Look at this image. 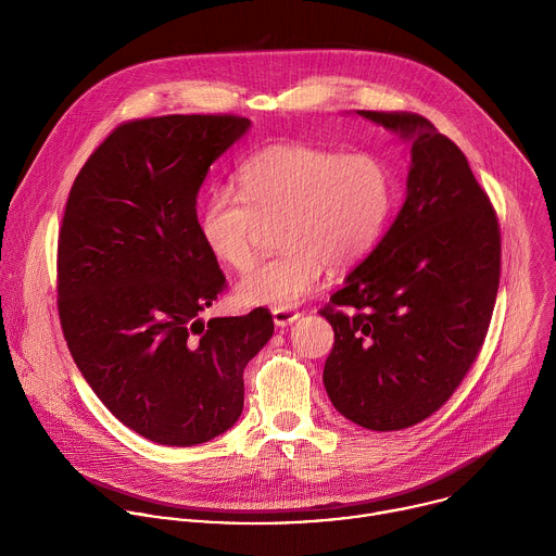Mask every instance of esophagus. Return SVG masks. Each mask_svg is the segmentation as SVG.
I'll return each mask as SVG.
<instances>
[{
	"mask_svg": "<svg viewBox=\"0 0 556 556\" xmlns=\"http://www.w3.org/2000/svg\"><path fill=\"white\" fill-rule=\"evenodd\" d=\"M299 319V312L290 307H275L273 309V321L277 328H286Z\"/></svg>",
	"mask_w": 556,
	"mask_h": 556,
	"instance_id": "obj_1",
	"label": "esophagus"
}]
</instances>
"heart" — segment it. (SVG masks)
Returning <instances> with one entry per match:
<instances>
[{"instance_id":"obj_1","label":"heart","mask_w":556,"mask_h":556,"mask_svg":"<svg viewBox=\"0 0 556 556\" xmlns=\"http://www.w3.org/2000/svg\"><path fill=\"white\" fill-rule=\"evenodd\" d=\"M240 191L215 187L200 213L208 253L244 270L262 222H281L279 255L255 264L237 283L249 305L292 307L319 286L326 266L348 268L380 240L391 211V178L371 153L281 142L260 149L237 174Z\"/></svg>"}]
</instances>
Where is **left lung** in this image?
<instances>
[{
  "instance_id": "1",
  "label": "left lung",
  "mask_w": 556,
  "mask_h": 556,
  "mask_svg": "<svg viewBox=\"0 0 556 556\" xmlns=\"http://www.w3.org/2000/svg\"><path fill=\"white\" fill-rule=\"evenodd\" d=\"M358 114L412 142L407 198L321 316L324 384L348 420L399 431L435 414L478 358L493 316L502 235L466 155L425 116Z\"/></svg>"
}]
</instances>
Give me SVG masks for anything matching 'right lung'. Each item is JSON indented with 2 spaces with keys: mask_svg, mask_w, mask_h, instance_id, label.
Instances as JSON below:
<instances>
[{
  "mask_svg": "<svg viewBox=\"0 0 556 556\" xmlns=\"http://www.w3.org/2000/svg\"><path fill=\"white\" fill-rule=\"evenodd\" d=\"M251 127L232 114L118 125L78 172L59 230V319L101 403L138 435L193 446L244 409V369L273 314H198L226 288L198 222V191Z\"/></svg>",
  "mask_w": 556,
  "mask_h": 556,
  "instance_id": "right-lung-1",
  "label": "right lung"
}]
</instances>
